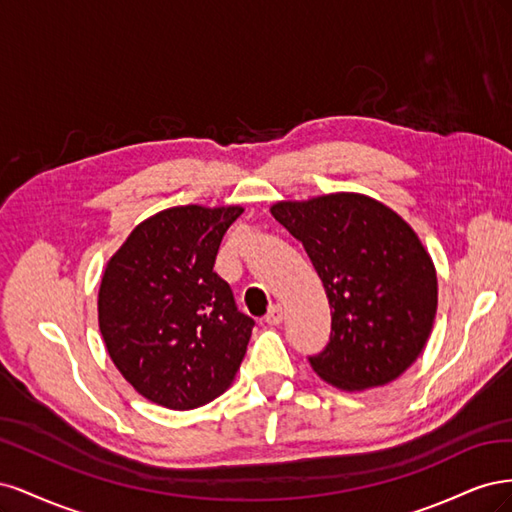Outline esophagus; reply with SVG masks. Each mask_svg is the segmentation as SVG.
I'll return each mask as SVG.
<instances>
[{
  "label": "esophagus",
  "instance_id": "1",
  "mask_svg": "<svg viewBox=\"0 0 512 512\" xmlns=\"http://www.w3.org/2000/svg\"><path fill=\"white\" fill-rule=\"evenodd\" d=\"M265 320L269 322V324H282V320H284V307L282 305H273L269 312H267V316H265Z\"/></svg>",
  "mask_w": 512,
  "mask_h": 512
}]
</instances>
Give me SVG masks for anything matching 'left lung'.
Instances as JSON below:
<instances>
[{"instance_id":"8db88e82","label":"left lung","mask_w":512,"mask_h":512,"mask_svg":"<svg viewBox=\"0 0 512 512\" xmlns=\"http://www.w3.org/2000/svg\"><path fill=\"white\" fill-rule=\"evenodd\" d=\"M273 218L299 239L327 290L331 337L309 356L344 391L399 378L423 352L438 307V277L416 232L378 200L339 192L277 203Z\"/></svg>"}]
</instances>
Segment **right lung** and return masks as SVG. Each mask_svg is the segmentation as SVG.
<instances>
[{"label": "right lung", "instance_id": "1", "mask_svg": "<svg viewBox=\"0 0 512 512\" xmlns=\"http://www.w3.org/2000/svg\"><path fill=\"white\" fill-rule=\"evenodd\" d=\"M241 207H173L138 224L108 260L98 322L108 354L134 389L170 410L224 393L254 320L241 314L215 256Z\"/></svg>", "mask_w": 512, "mask_h": 512}]
</instances>
